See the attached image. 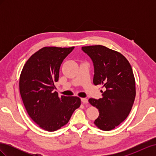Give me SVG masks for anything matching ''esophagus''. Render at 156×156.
<instances>
[{
  "label": "esophagus",
  "instance_id": "34e87169",
  "mask_svg": "<svg viewBox=\"0 0 156 156\" xmlns=\"http://www.w3.org/2000/svg\"><path fill=\"white\" fill-rule=\"evenodd\" d=\"M81 101L83 104H85V103H88V101L87 98H81Z\"/></svg>",
  "mask_w": 156,
  "mask_h": 156
}]
</instances>
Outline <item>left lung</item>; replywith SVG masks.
Segmentation results:
<instances>
[{"label":"left lung","mask_w":156,"mask_h":156,"mask_svg":"<svg viewBox=\"0 0 156 156\" xmlns=\"http://www.w3.org/2000/svg\"><path fill=\"white\" fill-rule=\"evenodd\" d=\"M81 49L93 62L94 84L103 90L102 98L88 100L100 112L94 124L101 130L110 131L126 119L133 105L136 92L133 70L125 56L105 46H87Z\"/></svg>","instance_id":"left-lung-1"}]
</instances>
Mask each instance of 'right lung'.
<instances>
[{
	"label": "right lung",
	"mask_w": 156,
	"mask_h": 156,
	"mask_svg": "<svg viewBox=\"0 0 156 156\" xmlns=\"http://www.w3.org/2000/svg\"><path fill=\"white\" fill-rule=\"evenodd\" d=\"M69 48L45 47L33 54L23 66L20 90L30 117L42 129L54 131L69 122L81 105L77 96H58L55 83L64 59L72 52Z\"/></svg>",
	"instance_id": "1"
}]
</instances>
